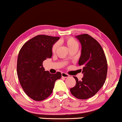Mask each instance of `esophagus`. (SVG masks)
I'll use <instances>...</instances> for the list:
<instances>
[{
    "label": "esophagus",
    "instance_id": "1",
    "mask_svg": "<svg viewBox=\"0 0 122 122\" xmlns=\"http://www.w3.org/2000/svg\"><path fill=\"white\" fill-rule=\"evenodd\" d=\"M61 76H62V77H64V78H67L69 77V75L66 73H61Z\"/></svg>",
    "mask_w": 122,
    "mask_h": 122
}]
</instances>
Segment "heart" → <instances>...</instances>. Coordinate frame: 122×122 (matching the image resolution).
<instances>
[{"label":"heart","instance_id":"heart-1","mask_svg":"<svg viewBox=\"0 0 122 122\" xmlns=\"http://www.w3.org/2000/svg\"><path fill=\"white\" fill-rule=\"evenodd\" d=\"M66 43L70 49L74 46H78L77 42L76 41V40H74L72 37H70V38L67 39V40L66 41ZM56 48H57V45H54L53 46L52 49V51L53 52H55L56 49Z\"/></svg>","mask_w":122,"mask_h":122}]
</instances>
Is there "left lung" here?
<instances>
[{
    "instance_id": "8db88e82",
    "label": "left lung",
    "mask_w": 122,
    "mask_h": 122,
    "mask_svg": "<svg viewBox=\"0 0 122 122\" xmlns=\"http://www.w3.org/2000/svg\"><path fill=\"white\" fill-rule=\"evenodd\" d=\"M81 45L79 65L82 66L83 77L70 89L72 95L80 100H86L95 95L102 87L107 74V62L100 43L87 34L76 36Z\"/></svg>"
}]
</instances>
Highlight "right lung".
Listing matches in <instances>:
<instances>
[{"label": "right lung", "mask_w": 122, "mask_h": 122, "mask_svg": "<svg viewBox=\"0 0 122 122\" xmlns=\"http://www.w3.org/2000/svg\"><path fill=\"white\" fill-rule=\"evenodd\" d=\"M59 37L38 35L24 44L17 60V75L25 93L35 101H42L50 96L55 82L61 73L51 74L45 71L43 62L52 55L53 45Z\"/></svg>", "instance_id": "1"}]
</instances>
